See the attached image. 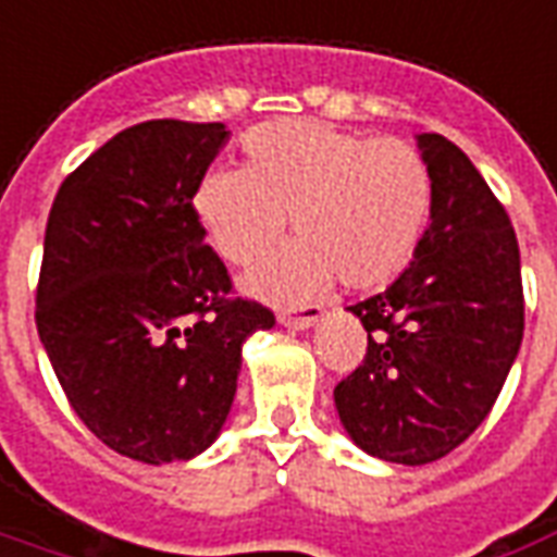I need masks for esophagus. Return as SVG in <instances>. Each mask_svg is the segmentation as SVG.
Here are the masks:
<instances>
[{
	"mask_svg": "<svg viewBox=\"0 0 557 557\" xmlns=\"http://www.w3.org/2000/svg\"><path fill=\"white\" fill-rule=\"evenodd\" d=\"M320 318H323V311H320L318 306L282 308V311H278V323H282V326H290V329L314 326V323H318Z\"/></svg>",
	"mask_w": 557,
	"mask_h": 557,
	"instance_id": "obj_1",
	"label": "esophagus"
}]
</instances>
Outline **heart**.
I'll use <instances>...</instances> for the list:
<instances>
[{
    "mask_svg": "<svg viewBox=\"0 0 557 557\" xmlns=\"http://www.w3.org/2000/svg\"><path fill=\"white\" fill-rule=\"evenodd\" d=\"M246 169H213L195 189V213L213 249L251 267L284 234L299 243L249 275V290L306 299L338 275L376 290L416 255L433 207L424 153L397 136H362L320 121H275L243 141Z\"/></svg>",
    "mask_w": 557,
    "mask_h": 557,
    "instance_id": "heart-1",
    "label": "heart"
}]
</instances>
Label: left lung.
<instances>
[{
  "mask_svg": "<svg viewBox=\"0 0 557 557\" xmlns=\"http://www.w3.org/2000/svg\"><path fill=\"white\" fill-rule=\"evenodd\" d=\"M433 177L430 228L383 294L350 306L368 332L362 364L335 385L352 442L424 466L490 416L525 329L519 243L505 205L440 133L418 136Z\"/></svg>",
  "mask_w": 557,
  "mask_h": 557,
  "instance_id": "8db88e82",
  "label": "left lung"
}]
</instances>
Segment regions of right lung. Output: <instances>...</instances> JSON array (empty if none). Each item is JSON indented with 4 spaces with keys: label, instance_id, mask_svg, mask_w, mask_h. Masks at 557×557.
I'll return each instance as SVG.
<instances>
[{
    "label": "right lung",
    "instance_id": "add662e5",
    "mask_svg": "<svg viewBox=\"0 0 557 557\" xmlns=\"http://www.w3.org/2000/svg\"><path fill=\"white\" fill-rule=\"evenodd\" d=\"M225 124L141 121L55 193L35 323L73 412L129 460H189L234 404L243 341L275 314L234 294L195 213Z\"/></svg>",
    "mask_w": 557,
    "mask_h": 557
}]
</instances>
